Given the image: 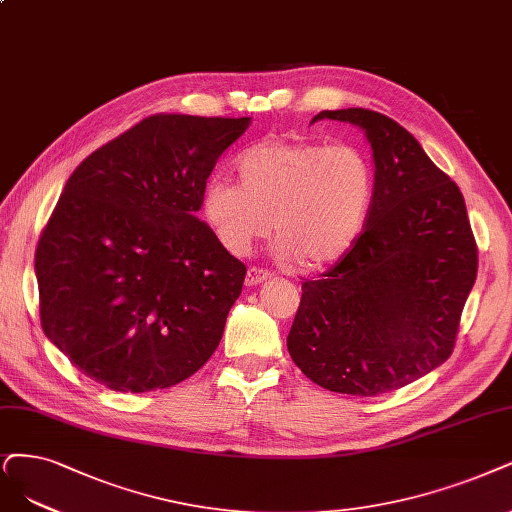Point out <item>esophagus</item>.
<instances>
[{
  "mask_svg": "<svg viewBox=\"0 0 512 512\" xmlns=\"http://www.w3.org/2000/svg\"><path fill=\"white\" fill-rule=\"evenodd\" d=\"M272 274L268 270H261V268H249V272H246V287H257L261 285V282H266Z\"/></svg>",
  "mask_w": 512,
  "mask_h": 512,
  "instance_id": "esophagus-1",
  "label": "esophagus"
}]
</instances>
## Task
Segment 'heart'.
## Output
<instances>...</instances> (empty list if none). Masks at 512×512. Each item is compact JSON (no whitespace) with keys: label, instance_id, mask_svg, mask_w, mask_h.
Returning a JSON list of instances; mask_svg holds the SVG:
<instances>
[{"label":"heart","instance_id":"heart-1","mask_svg":"<svg viewBox=\"0 0 512 512\" xmlns=\"http://www.w3.org/2000/svg\"><path fill=\"white\" fill-rule=\"evenodd\" d=\"M238 183L204 185L202 215L232 255H246L274 225L278 253L314 270L342 259L375 198L369 156L350 143L270 139L236 160Z\"/></svg>","mask_w":512,"mask_h":512}]
</instances>
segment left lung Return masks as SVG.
Wrapping results in <instances>:
<instances>
[{"label": "left lung", "instance_id": "8db88e82", "mask_svg": "<svg viewBox=\"0 0 512 512\" xmlns=\"http://www.w3.org/2000/svg\"><path fill=\"white\" fill-rule=\"evenodd\" d=\"M318 120L365 130L375 198L363 234L318 280L301 285L287 348L331 392L375 396L443 365L477 278V242L460 187L411 132L363 107Z\"/></svg>", "mask_w": 512, "mask_h": 512}]
</instances>
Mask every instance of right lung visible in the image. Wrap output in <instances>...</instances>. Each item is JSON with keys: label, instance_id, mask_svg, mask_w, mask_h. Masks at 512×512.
I'll return each instance as SVG.
<instances>
[{"label": "right lung", "instance_id": "add662e5", "mask_svg": "<svg viewBox=\"0 0 512 512\" xmlns=\"http://www.w3.org/2000/svg\"><path fill=\"white\" fill-rule=\"evenodd\" d=\"M249 124L158 113L73 170L35 276L46 337L90 380L168 388L217 350L246 268L196 213L219 156Z\"/></svg>", "mask_w": 512, "mask_h": 512}]
</instances>
